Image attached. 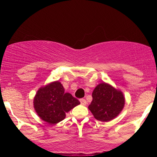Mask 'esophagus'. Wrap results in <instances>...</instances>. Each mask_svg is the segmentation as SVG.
I'll return each instance as SVG.
<instances>
[{"instance_id": "1", "label": "esophagus", "mask_w": 157, "mask_h": 157, "mask_svg": "<svg viewBox=\"0 0 157 157\" xmlns=\"http://www.w3.org/2000/svg\"><path fill=\"white\" fill-rule=\"evenodd\" d=\"M80 103H81V105H86V99H80Z\"/></svg>"}]
</instances>
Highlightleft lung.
Returning <instances> with one entry per match:
<instances>
[{"label": "left lung", "instance_id": "left-lung-1", "mask_svg": "<svg viewBox=\"0 0 157 157\" xmlns=\"http://www.w3.org/2000/svg\"><path fill=\"white\" fill-rule=\"evenodd\" d=\"M92 96L88 108L94 118L101 121H109L118 116L125 102L122 92L104 82L96 86Z\"/></svg>", "mask_w": 157, "mask_h": 157}]
</instances>
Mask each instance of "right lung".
Wrapping results in <instances>:
<instances>
[{"label":"right lung","instance_id":"add662e5","mask_svg":"<svg viewBox=\"0 0 157 157\" xmlns=\"http://www.w3.org/2000/svg\"><path fill=\"white\" fill-rule=\"evenodd\" d=\"M80 103L71 93L64 92L59 81L52 82L39 88L33 100L37 115L50 124L64 120L66 113Z\"/></svg>","mask_w":157,"mask_h":157}]
</instances>
